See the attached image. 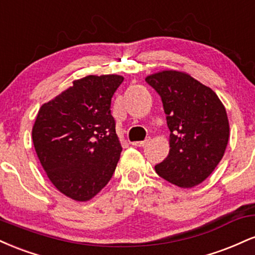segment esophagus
Masks as SVG:
<instances>
[{"instance_id": "1", "label": "esophagus", "mask_w": 255, "mask_h": 255, "mask_svg": "<svg viewBox=\"0 0 255 255\" xmlns=\"http://www.w3.org/2000/svg\"><path fill=\"white\" fill-rule=\"evenodd\" d=\"M148 140H142V141H134L131 142V145L136 146V147H142V146H145L146 144H147Z\"/></svg>"}]
</instances>
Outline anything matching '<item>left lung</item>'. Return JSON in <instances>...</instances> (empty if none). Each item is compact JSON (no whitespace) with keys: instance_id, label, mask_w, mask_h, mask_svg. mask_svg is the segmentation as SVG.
Wrapping results in <instances>:
<instances>
[{"instance_id":"obj_1","label":"left lung","mask_w":255,"mask_h":255,"mask_svg":"<svg viewBox=\"0 0 255 255\" xmlns=\"http://www.w3.org/2000/svg\"><path fill=\"white\" fill-rule=\"evenodd\" d=\"M160 96L170 129V151L154 166L160 177L191 188L211 175L229 139L224 105L210 87L191 75L164 71L145 79Z\"/></svg>"}]
</instances>
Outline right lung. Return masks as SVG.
I'll list each match as a JSON object with an SVG mask.
<instances>
[{"label": "right lung", "instance_id": "right-lung-1", "mask_svg": "<svg viewBox=\"0 0 255 255\" xmlns=\"http://www.w3.org/2000/svg\"><path fill=\"white\" fill-rule=\"evenodd\" d=\"M124 78L89 75L43 104L32 129L40 164L67 197L86 201L113 177L122 147L110 111Z\"/></svg>", "mask_w": 255, "mask_h": 255}]
</instances>
